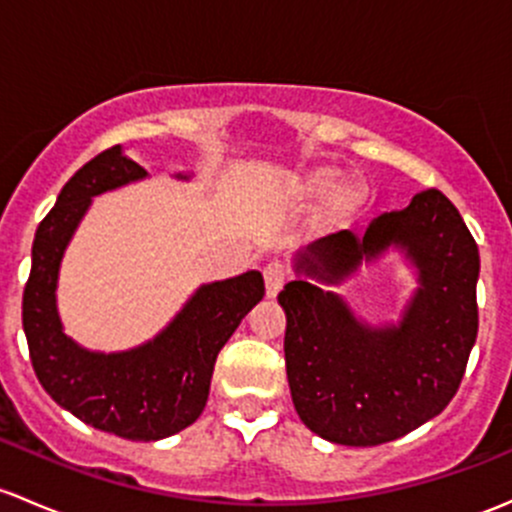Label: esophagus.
<instances>
[{
  "label": "esophagus",
  "instance_id": "1",
  "mask_svg": "<svg viewBox=\"0 0 512 512\" xmlns=\"http://www.w3.org/2000/svg\"><path fill=\"white\" fill-rule=\"evenodd\" d=\"M262 274H265L267 297H277L279 289H282L284 282H287V270H284V265H279V262H270V265L262 270Z\"/></svg>",
  "mask_w": 512,
  "mask_h": 512
}]
</instances>
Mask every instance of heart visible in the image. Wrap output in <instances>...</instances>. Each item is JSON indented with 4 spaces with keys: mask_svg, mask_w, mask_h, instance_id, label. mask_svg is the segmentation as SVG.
<instances>
[{
    "mask_svg": "<svg viewBox=\"0 0 512 512\" xmlns=\"http://www.w3.org/2000/svg\"><path fill=\"white\" fill-rule=\"evenodd\" d=\"M338 181H341V171L338 169H328L326 166V169L311 171V174L304 179V184H301V196L309 198V201H316V198L326 196L328 191H333V188L338 186ZM363 203H365L363 188L343 186L338 188V191H333L331 198H328L324 218L328 223H346V220H351L353 215L360 211Z\"/></svg>",
    "mask_w": 512,
    "mask_h": 512,
    "instance_id": "heart-1",
    "label": "heart"
}]
</instances>
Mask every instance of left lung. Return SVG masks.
I'll return each instance as SVG.
<instances>
[{
    "label": "left lung",
    "mask_w": 512,
    "mask_h": 512,
    "mask_svg": "<svg viewBox=\"0 0 512 512\" xmlns=\"http://www.w3.org/2000/svg\"><path fill=\"white\" fill-rule=\"evenodd\" d=\"M397 247L417 267V292L400 324L368 326L338 294L309 279L279 292L287 314L284 360L301 422L343 446H378L405 437L451 402L478 333V245L454 203L417 193L383 213L363 238L341 230L301 250L294 270L338 284Z\"/></svg>",
    "instance_id": "left-lung-1"
}]
</instances>
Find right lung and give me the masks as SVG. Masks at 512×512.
Instances as JSON below:
<instances>
[{
  "label": "right lung",
  "mask_w": 512,
  "mask_h": 512,
  "mask_svg": "<svg viewBox=\"0 0 512 512\" xmlns=\"http://www.w3.org/2000/svg\"><path fill=\"white\" fill-rule=\"evenodd\" d=\"M139 179H147V171L125 157L120 144L75 171L36 230L21 319L36 378L63 410L115 437L157 441L201 417L215 358L247 311L265 297V279L250 270L203 284L157 338L132 351L80 348L63 333L56 309L63 252L93 196Z\"/></svg>",
  "instance_id": "obj_1"
}]
</instances>
